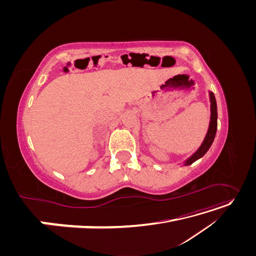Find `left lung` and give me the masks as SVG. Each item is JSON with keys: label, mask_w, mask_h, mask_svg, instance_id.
I'll use <instances>...</instances> for the list:
<instances>
[{"label": "left lung", "mask_w": 256, "mask_h": 256, "mask_svg": "<svg viewBox=\"0 0 256 256\" xmlns=\"http://www.w3.org/2000/svg\"><path fill=\"white\" fill-rule=\"evenodd\" d=\"M209 102H210V120H209V126H208L206 136L198 148L193 152L189 158L186 159L182 164V166H190L193 164V162H196L200 158H202L208 152V150L210 148V146L214 140L216 132V125H218V122H216V120H218V112H216V102L214 95L210 90H209Z\"/></svg>", "instance_id": "1"}]
</instances>
